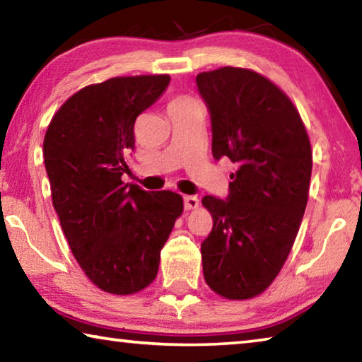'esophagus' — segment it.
<instances>
[{"label":"esophagus","mask_w":362,"mask_h":362,"mask_svg":"<svg viewBox=\"0 0 362 362\" xmlns=\"http://www.w3.org/2000/svg\"><path fill=\"white\" fill-rule=\"evenodd\" d=\"M183 204H185L187 211H192L199 206V199L196 198V196H185V198H183Z\"/></svg>","instance_id":"1"}]
</instances>
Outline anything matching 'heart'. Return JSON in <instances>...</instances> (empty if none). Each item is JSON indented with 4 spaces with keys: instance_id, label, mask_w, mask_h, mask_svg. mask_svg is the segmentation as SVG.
Returning <instances> with one entry per match:
<instances>
[{
    "instance_id": "1",
    "label": "heart",
    "mask_w": 362,
    "mask_h": 362,
    "mask_svg": "<svg viewBox=\"0 0 362 362\" xmlns=\"http://www.w3.org/2000/svg\"><path fill=\"white\" fill-rule=\"evenodd\" d=\"M189 103H194V100L189 99L187 95H179L169 103V107H185V105H189Z\"/></svg>"
}]
</instances>
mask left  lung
Segmentation results:
<instances>
[{"mask_svg": "<svg viewBox=\"0 0 362 362\" xmlns=\"http://www.w3.org/2000/svg\"><path fill=\"white\" fill-rule=\"evenodd\" d=\"M212 155L228 158V199L204 196L214 225L201 244L207 286L228 300L259 296L296 241L308 201L311 145L298 110L276 84L238 66L203 71Z\"/></svg>", "mask_w": 362, "mask_h": 362, "instance_id": "left-lung-1", "label": "left lung"}]
</instances>
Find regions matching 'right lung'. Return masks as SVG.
<instances>
[{"instance_id":"right-lung-1","label":"right lung","mask_w":362,"mask_h":362,"mask_svg":"<svg viewBox=\"0 0 362 362\" xmlns=\"http://www.w3.org/2000/svg\"><path fill=\"white\" fill-rule=\"evenodd\" d=\"M169 81V75H140L86 86L52 116L42 144L52 206L71 252L90 283L115 296L153 283L183 212L180 194L121 180L131 173L137 116Z\"/></svg>"}]
</instances>
